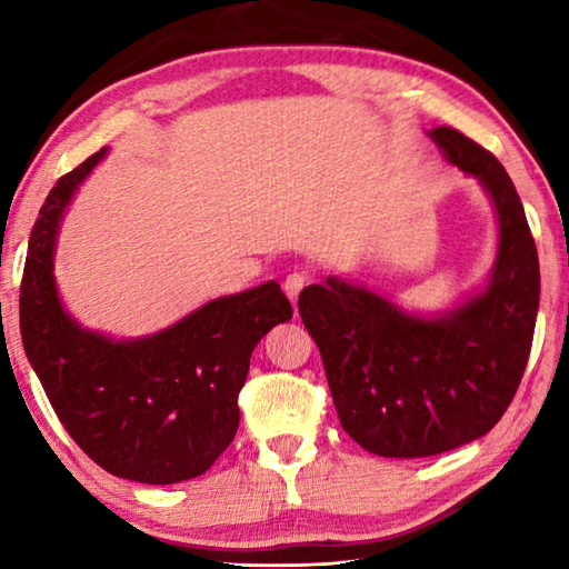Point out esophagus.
<instances>
[{"instance_id": "esophagus-1", "label": "esophagus", "mask_w": 569, "mask_h": 569, "mask_svg": "<svg viewBox=\"0 0 569 569\" xmlns=\"http://www.w3.org/2000/svg\"><path fill=\"white\" fill-rule=\"evenodd\" d=\"M306 283H308V276H306V273H291V276H286L283 291H286V296H288V301H291L293 306L298 303V293L303 291Z\"/></svg>"}]
</instances>
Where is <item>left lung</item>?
<instances>
[{"instance_id": "obj_1", "label": "left lung", "mask_w": 569, "mask_h": 569, "mask_svg": "<svg viewBox=\"0 0 569 569\" xmlns=\"http://www.w3.org/2000/svg\"><path fill=\"white\" fill-rule=\"evenodd\" d=\"M429 138L495 206L497 258L485 288L429 319L333 276L298 296L346 435L393 459L469 445L502 419L522 381L539 306L535 238L502 162L455 128Z\"/></svg>"}]
</instances>
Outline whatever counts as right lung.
I'll return each instance as SVG.
<instances>
[{
  "label": "right lung",
  "mask_w": 569,
  "mask_h": 569,
  "mask_svg": "<svg viewBox=\"0 0 569 569\" xmlns=\"http://www.w3.org/2000/svg\"><path fill=\"white\" fill-rule=\"evenodd\" d=\"M108 156L94 152L50 190L30 236L19 331L24 353L77 447L110 475L142 485L200 477L238 431L250 353L293 308L276 281L216 298L140 339L77 323L54 283V246L74 190Z\"/></svg>",
  "instance_id": "right-lung-1"
}]
</instances>
